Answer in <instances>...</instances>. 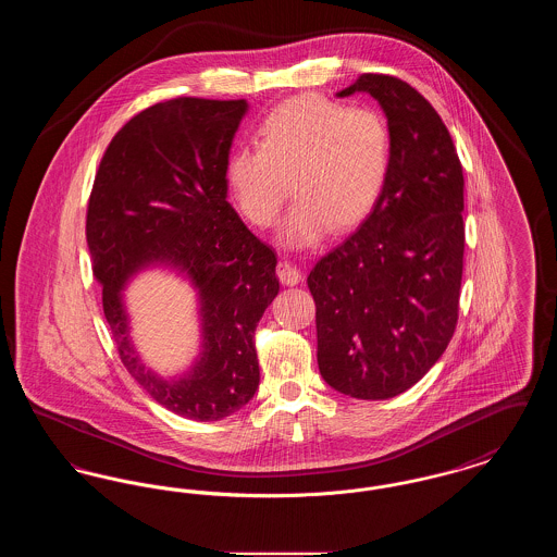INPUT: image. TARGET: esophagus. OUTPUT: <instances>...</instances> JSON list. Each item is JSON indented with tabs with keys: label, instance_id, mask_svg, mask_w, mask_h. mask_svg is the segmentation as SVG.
<instances>
[{
	"label": "esophagus",
	"instance_id": "obj_1",
	"mask_svg": "<svg viewBox=\"0 0 557 557\" xmlns=\"http://www.w3.org/2000/svg\"><path fill=\"white\" fill-rule=\"evenodd\" d=\"M277 277L284 286H296L300 282V269L292 265L288 259H282L280 265H277Z\"/></svg>",
	"mask_w": 557,
	"mask_h": 557
}]
</instances>
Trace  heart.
<instances>
[{
  "label": "heart",
  "mask_w": 557,
  "mask_h": 557,
  "mask_svg": "<svg viewBox=\"0 0 557 557\" xmlns=\"http://www.w3.org/2000/svg\"><path fill=\"white\" fill-rule=\"evenodd\" d=\"M257 144L227 157L230 194L246 221L269 227L292 187L296 202L280 239L298 248L318 244L327 227L343 232L363 221L391 171L393 144L384 116L315 94L273 108L257 129Z\"/></svg>",
  "instance_id": "1"
}]
</instances>
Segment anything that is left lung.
<instances>
[{
    "label": "left lung",
    "mask_w": 557,
    "mask_h": 557,
    "mask_svg": "<svg viewBox=\"0 0 557 557\" xmlns=\"http://www.w3.org/2000/svg\"><path fill=\"white\" fill-rule=\"evenodd\" d=\"M388 121L391 171L363 223L311 269L321 377L346 397L393 398L449 345L463 271V173L438 112L411 85L361 75Z\"/></svg>",
    "instance_id": "obj_1"
}]
</instances>
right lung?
Listing matches in <instances>:
<instances>
[{
    "label": "right lung",
    "instance_id": "1",
    "mask_svg": "<svg viewBox=\"0 0 557 557\" xmlns=\"http://www.w3.org/2000/svg\"><path fill=\"white\" fill-rule=\"evenodd\" d=\"M246 100L175 98L139 112L102 157L87 209V246L112 338L133 380L196 422L239 411L259 388L255 330L280 292L275 252L227 202L225 162ZM175 272L195 290L199 352L160 376L132 341L124 292L144 270Z\"/></svg>",
    "mask_w": 557,
    "mask_h": 557
}]
</instances>
